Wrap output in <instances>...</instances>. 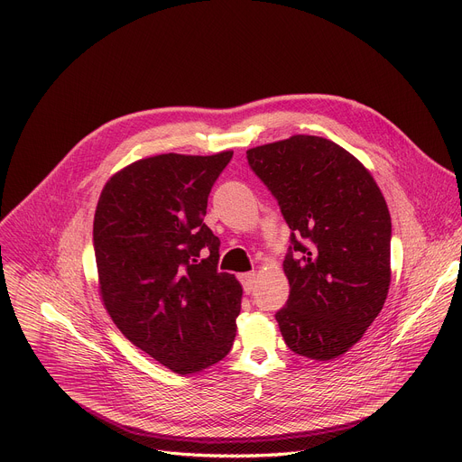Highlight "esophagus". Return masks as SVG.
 Wrapping results in <instances>:
<instances>
[{
  "label": "esophagus",
  "mask_w": 462,
  "mask_h": 462,
  "mask_svg": "<svg viewBox=\"0 0 462 462\" xmlns=\"http://www.w3.org/2000/svg\"><path fill=\"white\" fill-rule=\"evenodd\" d=\"M239 282L243 285V291L246 294H250L254 291V285H255V273H245L239 276Z\"/></svg>",
  "instance_id": "esophagus-1"
}]
</instances>
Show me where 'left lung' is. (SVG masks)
<instances>
[{
  "label": "left lung",
  "mask_w": 462,
  "mask_h": 462,
  "mask_svg": "<svg viewBox=\"0 0 462 462\" xmlns=\"http://www.w3.org/2000/svg\"><path fill=\"white\" fill-rule=\"evenodd\" d=\"M291 228L283 271L291 294L276 312L291 351L331 360L374 321L391 282V217L371 173L338 144L294 135L246 152Z\"/></svg>",
  "instance_id": "left-lung-1"
}]
</instances>
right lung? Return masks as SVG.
Masks as SVG:
<instances>
[{"label": "right lung", "instance_id": "right-lung-1", "mask_svg": "<svg viewBox=\"0 0 462 462\" xmlns=\"http://www.w3.org/2000/svg\"><path fill=\"white\" fill-rule=\"evenodd\" d=\"M234 152L164 153L113 175L98 199L93 246L104 305L120 333L173 373L223 360L243 289L219 273L208 195Z\"/></svg>", "mask_w": 462, "mask_h": 462}]
</instances>
